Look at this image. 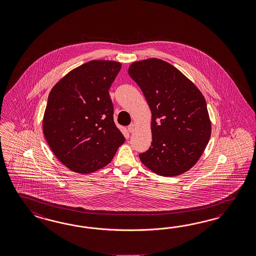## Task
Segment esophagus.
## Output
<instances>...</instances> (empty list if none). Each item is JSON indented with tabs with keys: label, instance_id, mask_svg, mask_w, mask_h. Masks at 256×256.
<instances>
[{
	"label": "esophagus",
	"instance_id": "1",
	"mask_svg": "<svg viewBox=\"0 0 256 256\" xmlns=\"http://www.w3.org/2000/svg\"><path fill=\"white\" fill-rule=\"evenodd\" d=\"M134 128H136V126L132 124L128 126V131L130 132H132L134 131Z\"/></svg>",
	"mask_w": 256,
	"mask_h": 256
}]
</instances>
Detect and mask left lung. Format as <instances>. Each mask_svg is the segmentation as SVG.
Segmentation results:
<instances>
[{
	"label": "left lung",
	"mask_w": 256,
	"mask_h": 256,
	"mask_svg": "<svg viewBox=\"0 0 256 256\" xmlns=\"http://www.w3.org/2000/svg\"><path fill=\"white\" fill-rule=\"evenodd\" d=\"M128 73L152 111V142L146 152L139 154L140 160L164 176L188 171L210 138L204 96L176 68L159 58L134 62Z\"/></svg>",
	"instance_id": "left-lung-1"
}]
</instances>
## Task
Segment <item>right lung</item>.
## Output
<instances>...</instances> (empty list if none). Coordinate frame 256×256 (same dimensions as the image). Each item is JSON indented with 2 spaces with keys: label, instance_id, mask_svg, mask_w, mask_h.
Instances as JSON below:
<instances>
[{
  "label": "right lung",
  "instance_id": "1",
  "mask_svg": "<svg viewBox=\"0 0 256 256\" xmlns=\"http://www.w3.org/2000/svg\"><path fill=\"white\" fill-rule=\"evenodd\" d=\"M120 68L116 62H88L67 74L48 95L44 138L74 172L88 174L106 166L124 143L108 92Z\"/></svg>",
  "mask_w": 256,
  "mask_h": 256
}]
</instances>
